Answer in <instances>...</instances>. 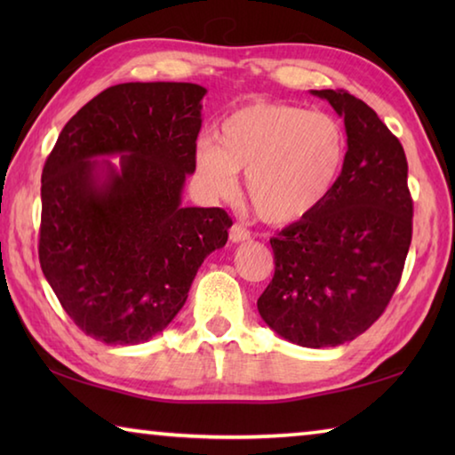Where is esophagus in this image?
I'll list each match as a JSON object with an SVG mask.
<instances>
[{
	"mask_svg": "<svg viewBox=\"0 0 455 455\" xmlns=\"http://www.w3.org/2000/svg\"><path fill=\"white\" fill-rule=\"evenodd\" d=\"M228 238L233 243H244V241H249V238H251V233L241 225H233L228 228Z\"/></svg>",
	"mask_w": 455,
	"mask_h": 455,
	"instance_id": "esophagus-1",
	"label": "esophagus"
}]
</instances>
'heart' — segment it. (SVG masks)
Returning a JSON list of instances; mask_svg holds the SVG:
<instances>
[{
  "instance_id": "1",
  "label": "heart",
  "mask_w": 455,
  "mask_h": 455,
  "mask_svg": "<svg viewBox=\"0 0 455 455\" xmlns=\"http://www.w3.org/2000/svg\"><path fill=\"white\" fill-rule=\"evenodd\" d=\"M349 156L347 132L325 112L249 102L196 146L195 171L212 196H228L244 171V195L268 225H295L333 195Z\"/></svg>"
}]
</instances>
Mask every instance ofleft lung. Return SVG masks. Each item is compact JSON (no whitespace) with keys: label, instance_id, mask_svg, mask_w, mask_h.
<instances>
[{"label":"left lung","instance_id":"1","mask_svg":"<svg viewBox=\"0 0 455 455\" xmlns=\"http://www.w3.org/2000/svg\"><path fill=\"white\" fill-rule=\"evenodd\" d=\"M343 118L349 156L317 212L271 238L275 276L257 307L276 335L337 347L381 317L411 244L413 200L402 142L363 100L311 90Z\"/></svg>","mask_w":455,"mask_h":455}]
</instances>
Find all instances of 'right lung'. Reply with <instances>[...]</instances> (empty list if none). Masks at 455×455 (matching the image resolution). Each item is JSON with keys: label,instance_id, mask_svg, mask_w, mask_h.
Segmentation results:
<instances>
[{"label": "right lung", "instance_id": "add662e5", "mask_svg": "<svg viewBox=\"0 0 455 455\" xmlns=\"http://www.w3.org/2000/svg\"><path fill=\"white\" fill-rule=\"evenodd\" d=\"M204 94L188 82L118 84L80 108L45 160L40 265L96 341L136 345L164 331L203 260L227 244L225 211L182 206Z\"/></svg>", "mask_w": 455, "mask_h": 455}]
</instances>
